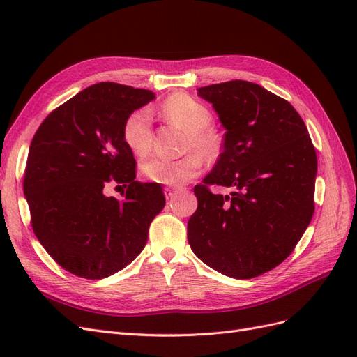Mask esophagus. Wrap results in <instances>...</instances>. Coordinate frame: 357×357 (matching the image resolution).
Masks as SVG:
<instances>
[{"label": "esophagus", "mask_w": 357, "mask_h": 357, "mask_svg": "<svg viewBox=\"0 0 357 357\" xmlns=\"http://www.w3.org/2000/svg\"><path fill=\"white\" fill-rule=\"evenodd\" d=\"M178 192H180V189H176V188H165L164 189L167 199H172V198H174L176 193H178Z\"/></svg>", "instance_id": "esophagus-1"}]
</instances>
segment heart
Listing matches in <instances>:
<instances>
[{"instance_id":"1","label":"heart","mask_w":357,"mask_h":357,"mask_svg":"<svg viewBox=\"0 0 357 357\" xmlns=\"http://www.w3.org/2000/svg\"><path fill=\"white\" fill-rule=\"evenodd\" d=\"M162 113L169 121L180 123L188 129L186 150H195L180 159L150 158L142 164V174L144 178L158 185L181 186L189 180L197 177L202 168V155L205 159H211L218 150V139L210 131L213 114L202 102L197 101L186 93H174L162 104ZM123 139L131 152L143 158L146 156L153 142L152 112L147 107H142L126 117L123 125Z\"/></svg>"}]
</instances>
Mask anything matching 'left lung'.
<instances>
[{"mask_svg":"<svg viewBox=\"0 0 357 357\" xmlns=\"http://www.w3.org/2000/svg\"><path fill=\"white\" fill-rule=\"evenodd\" d=\"M226 129L188 240L201 261L232 278H253L294 252L314 213L317 156L298 112L262 86L232 80L198 89ZM232 187L231 196L208 186Z\"/></svg>","mask_w":357,"mask_h":357,"instance_id":"obj_1","label":"left lung"}]
</instances>
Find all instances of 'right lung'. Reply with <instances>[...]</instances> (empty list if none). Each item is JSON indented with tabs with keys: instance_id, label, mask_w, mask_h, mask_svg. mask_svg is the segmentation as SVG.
Wrapping results in <instances>:
<instances>
[{
	"instance_id": "1",
	"label": "right lung",
	"mask_w": 357,
	"mask_h": 357,
	"mask_svg": "<svg viewBox=\"0 0 357 357\" xmlns=\"http://www.w3.org/2000/svg\"><path fill=\"white\" fill-rule=\"evenodd\" d=\"M155 100L147 89L102 82L53 110L32 138L24 193L40 244L71 274L100 280L131 264L165 205L158 183L135 180L126 117ZM123 184L122 200L105 192Z\"/></svg>"
}]
</instances>
